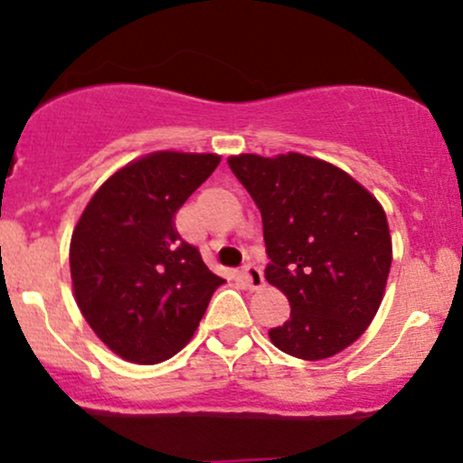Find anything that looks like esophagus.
<instances>
[{
  "mask_svg": "<svg viewBox=\"0 0 463 463\" xmlns=\"http://www.w3.org/2000/svg\"><path fill=\"white\" fill-rule=\"evenodd\" d=\"M241 276H243V280H246L248 287H250V289H252V291L263 289V285H265V280H263V272H261V269L257 268V265L248 263L246 268L241 269Z\"/></svg>",
  "mask_w": 463,
  "mask_h": 463,
  "instance_id": "esophagus-1",
  "label": "esophagus"
}]
</instances>
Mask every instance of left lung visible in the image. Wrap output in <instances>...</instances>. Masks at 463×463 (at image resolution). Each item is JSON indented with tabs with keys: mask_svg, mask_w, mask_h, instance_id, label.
I'll return each instance as SVG.
<instances>
[{
	"mask_svg": "<svg viewBox=\"0 0 463 463\" xmlns=\"http://www.w3.org/2000/svg\"><path fill=\"white\" fill-rule=\"evenodd\" d=\"M228 165L261 211L265 280L291 307L272 344L305 361L342 353L385 296L392 235L381 202L337 165L300 152L235 154Z\"/></svg>",
	"mask_w": 463,
	"mask_h": 463,
	"instance_id": "left-lung-1",
	"label": "left lung"
}]
</instances>
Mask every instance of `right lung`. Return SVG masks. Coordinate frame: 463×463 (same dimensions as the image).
Instances as JSON below:
<instances>
[{
	"instance_id": "right-lung-1",
	"label": "right lung",
	"mask_w": 463,
	"mask_h": 463,
	"mask_svg": "<svg viewBox=\"0 0 463 463\" xmlns=\"http://www.w3.org/2000/svg\"><path fill=\"white\" fill-rule=\"evenodd\" d=\"M220 161L206 152H150L117 169L84 206L69 243L73 298L117 357L141 365L174 357L224 283L174 224Z\"/></svg>"
}]
</instances>
